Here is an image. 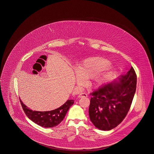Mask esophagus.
<instances>
[{"mask_svg": "<svg viewBox=\"0 0 154 154\" xmlns=\"http://www.w3.org/2000/svg\"><path fill=\"white\" fill-rule=\"evenodd\" d=\"M79 97H88V94H86V93H81L79 96Z\"/></svg>", "mask_w": 154, "mask_h": 154, "instance_id": "34e87169", "label": "esophagus"}]
</instances>
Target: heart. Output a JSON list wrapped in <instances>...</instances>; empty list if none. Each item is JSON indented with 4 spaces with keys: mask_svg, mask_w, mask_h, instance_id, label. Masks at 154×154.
I'll list each match as a JSON object with an SVG mask.
<instances>
[{
    "mask_svg": "<svg viewBox=\"0 0 154 154\" xmlns=\"http://www.w3.org/2000/svg\"><path fill=\"white\" fill-rule=\"evenodd\" d=\"M109 65V62L101 58H91L86 59L80 65L77 69L78 75L77 81L79 83L82 82L81 80H89L92 79L103 68ZM100 79L96 77V82H99Z\"/></svg>",
    "mask_w": 154,
    "mask_h": 154,
    "instance_id": "1",
    "label": "heart"
}]
</instances>
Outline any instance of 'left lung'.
<instances>
[{"instance_id": "left-lung-1", "label": "left lung", "mask_w": 154, "mask_h": 154, "mask_svg": "<svg viewBox=\"0 0 154 154\" xmlns=\"http://www.w3.org/2000/svg\"><path fill=\"white\" fill-rule=\"evenodd\" d=\"M137 75L132 66L119 81L103 85L90 93L89 118L101 130L109 131L123 122L129 111L136 89Z\"/></svg>"}]
</instances>
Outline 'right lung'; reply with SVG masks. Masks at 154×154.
Here are the masks:
<instances>
[{"label":"right lung","instance_id":"right-lung-1","mask_svg":"<svg viewBox=\"0 0 154 154\" xmlns=\"http://www.w3.org/2000/svg\"><path fill=\"white\" fill-rule=\"evenodd\" d=\"M20 101L26 115L34 123L45 128H52L58 125L64 119L69 108L74 103L73 100H68L64 104L54 110L39 112L32 111L23 104L20 100Z\"/></svg>","mask_w":154,"mask_h":154}]
</instances>
